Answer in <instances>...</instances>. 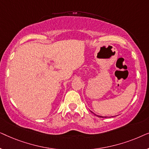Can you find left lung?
<instances>
[{
  "label": "left lung",
  "instance_id": "1",
  "mask_svg": "<svg viewBox=\"0 0 149 149\" xmlns=\"http://www.w3.org/2000/svg\"><path fill=\"white\" fill-rule=\"evenodd\" d=\"M99 117H105V118L107 117H102V116H99Z\"/></svg>",
  "mask_w": 149,
  "mask_h": 149
}]
</instances>
